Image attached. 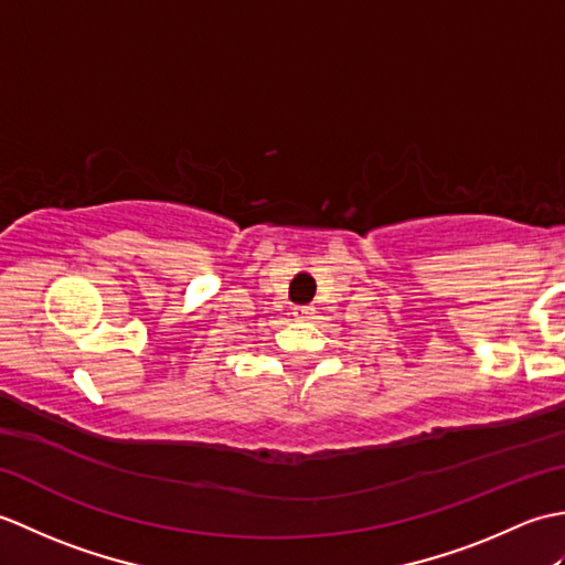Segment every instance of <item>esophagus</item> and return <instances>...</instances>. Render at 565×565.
I'll return each mask as SVG.
<instances>
[{"mask_svg": "<svg viewBox=\"0 0 565 565\" xmlns=\"http://www.w3.org/2000/svg\"><path fill=\"white\" fill-rule=\"evenodd\" d=\"M313 313H316L313 306H296V308H294V316H296L298 320H310V318H313Z\"/></svg>", "mask_w": 565, "mask_h": 565, "instance_id": "obj_1", "label": "esophagus"}]
</instances>
